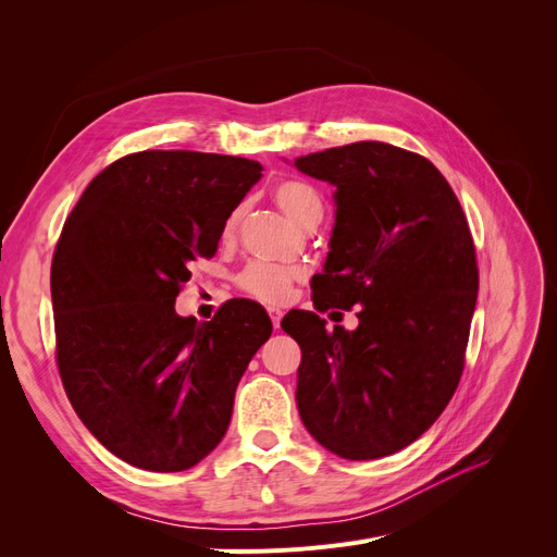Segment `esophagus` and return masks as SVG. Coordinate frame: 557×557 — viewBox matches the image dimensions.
I'll return each mask as SVG.
<instances>
[{"instance_id":"esophagus-1","label":"esophagus","mask_w":557,"mask_h":557,"mask_svg":"<svg viewBox=\"0 0 557 557\" xmlns=\"http://www.w3.org/2000/svg\"><path fill=\"white\" fill-rule=\"evenodd\" d=\"M269 315H271V323H273V327H275V330H280V323H282V315H284V313H282L280 309L271 307V309H269Z\"/></svg>"}]
</instances>
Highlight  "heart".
Masks as SVG:
<instances>
[{
    "label": "heart",
    "mask_w": 557,
    "mask_h": 557,
    "mask_svg": "<svg viewBox=\"0 0 557 557\" xmlns=\"http://www.w3.org/2000/svg\"><path fill=\"white\" fill-rule=\"evenodd\" d=\"M273 198L280 208L305 230H313L320 221H323V214H325L323 198H320V194L307 183H296V181L280 183L273 189ZM242 214H244V205H239V208L227 216L223 227L225 237H232L234 230H237L242 221ZM298 277H300L298 269H284L271 261H252L242 271L239 286L248 296L261 302L275 305L288 298L290 284H294Z\"/></svg>",
    "instance_id": "1"
}]
</instances>
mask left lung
I'll return each instance as SVG.
<instances>
[{
    "instance_id": "obj_1",
    "label": "left lung",
    "mask_w": 557,
    "mask_h": 557,
    "mask_svg": "<svg viewBox=\"0 0 557 557\" xmlns=\"http://www.w3.org/2000/svg\"><path fill=\"white\" fill-rule=\"evenodd\" d=\"M294 164L336 187L313 307H361L355 332H327L313 311L284 315L302 349L298 411L341 458L391 456L441 418L460 382L479 294L470 225L445 175L393 144L355 141Z\"/></svg>"
}]
</instances>
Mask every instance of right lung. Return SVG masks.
I'll return each mask as SVG.
<instances>
[{"instance_id": "add662e5", "label": "right lung", "mask_w": 557, "mask_h": 557, "mask_svg": "<svg viewBox=\"0 0 557 557\" xmlns=\"http://www.w3.org/2000/svg\"><path fill=\"white\" fill-rule=\"evenodd\" d=\"M255 160L141 151L106 166L51 261L55 357L76 416L116 458L183 472L227 431L234 391L273 323L252 300L210 323L175 313L191 261L214 257L261 178Z\"/></svg>"}]
</instances>
